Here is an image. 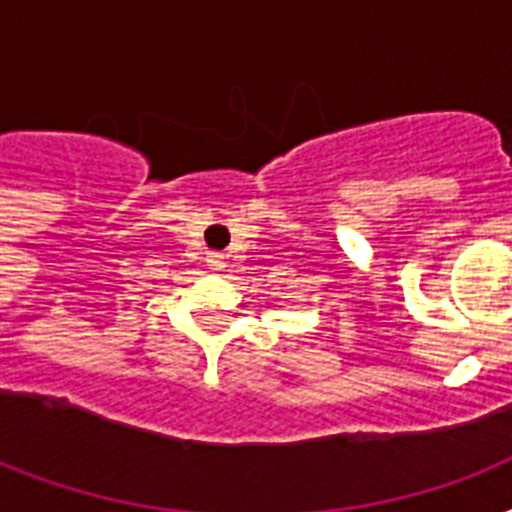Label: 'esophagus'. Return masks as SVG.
Returning a JSON list of instances; mask_svg holds the SVG:
<instances>
[{
	"instance_id": "obj_1",
	"label": "esophagus",
	"mask_w": 512,
	"mask_h": 512,
	"mask_svg": "<svg viewBox=\"0 0 512 512\" xmlns=\"http://www.w3.org/2000/svg\"><path fill=\"white\" fill-rule=\"evenodd\" d=\"M207 263H209V268H215V271H223V268H225V257L217 255V252H209Z\"/></svg>"
}]
</instances>
